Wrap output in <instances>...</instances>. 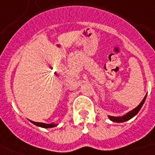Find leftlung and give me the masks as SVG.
Masks as SVG:
<instances>
[{"label":"left lung","mask_w":155,"mask_h":155,"mask_svg":"<svg viewBox=\"0 0 155 155\" xmlns=\"http://www.w3.org/2000/svg\"><path fill=\"white\" fill-rule=\"evenodd\" d=\"M145 99H146V95L144 96V98L143 99V101L140 102V104H139L136 108H134L133 110L128 112L127 114H125L124 115H123V116L114 117V116H110V115H109L110 120H112L113 122H117V123H122V122H124V121H127V120H130L131 118H133L134 116H135V115L138 114V112L140 110V109H141V107L143 106V103H144V101H145Z\"/></svg>","instance_id":"left-lung-1"}]
</instances>
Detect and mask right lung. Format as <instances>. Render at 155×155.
Instances as JSON below:
<instances>
[{
  "instance_id": "1",
  "label": "right lung",
  "mask_w": 155,
  "mask_h": 155,
  "mask_svg": "<svg viewBox=\"0 0 155 155\" xmlns=\"http://www.w3.org/2000/svg\"><path fill=\"white\" fill-rule=\"evenodd\" d=\"M31 123H33L35 125H37L39 127H42V128H53V127H55L57 124H44V123H38V122H34V121H31Z\"/></svg>"
}]
</instances>
